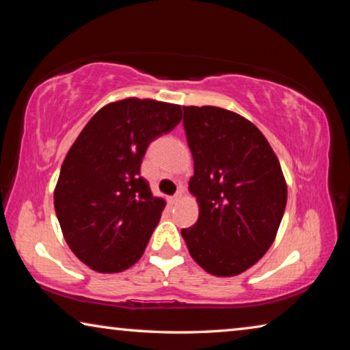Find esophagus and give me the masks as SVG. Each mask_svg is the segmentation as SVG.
Segmentation results:
<instances>
[{
    "label": "esophagus",
    "mask_w": 350,
    "mask_h": 350,
    "mask_svg": "<svg viewBox=\"0 0 350 350\" xmlns=\"http://www.w3.org/2000/svg\"><path fill=\"white\" fill-rule=\"evenodd\" d=\"M180 198H182V194H180V193H177L176 196L170 198V202H171V204H177V202H179V200H180Z\"/></svg>",
    "instance_id": "1"
}]
</instances>
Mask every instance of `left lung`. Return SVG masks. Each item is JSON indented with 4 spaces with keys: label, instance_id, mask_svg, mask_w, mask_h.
Instances as JSON below:
<instances>
[{
    "label": "left lung",
    "instance_id": "8db88e82",
    "mask_svg": "<svg viewBox=\"0 0 350 350\" xmlns=\"http://www.w3.org/2000/svg\"><path fill=\"white\" fill-rule=\"evenodd\" d=\"M194 161L189 191L199 219L182 230L191 258L210 275L250 269L276 238L287 204L280 161L245 117L216 106H183Z\"/></svg>",
    "mask_w": 350,
    "mask_h": 350
}]
</instances>
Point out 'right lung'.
Returning a JSON list of instances; mask_svg holds the SVG:
<instances>
[{
    "mask_svg": "<svg viewBox=\"0 0 350 350\" xmlns=\"http://www.w3.org/2000/svg\"><path fill=\"white\" fill-rule=\"evenodd\" d=\"M179 105L123 98L97 111L64 157L55 213L72 253L98 273H118L144 254L165 199L140 176L148 145L173 131Z\"/></svg>",
    "mask_w": 350,
    "mask_h": 350,
    "instance_id": "right-lung-1",
    "label": "right lung"
}]
</instances>
